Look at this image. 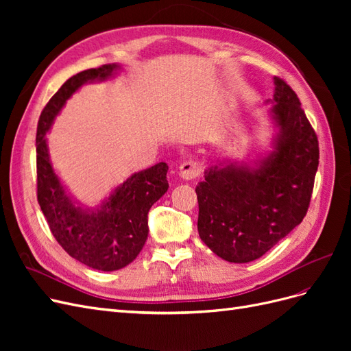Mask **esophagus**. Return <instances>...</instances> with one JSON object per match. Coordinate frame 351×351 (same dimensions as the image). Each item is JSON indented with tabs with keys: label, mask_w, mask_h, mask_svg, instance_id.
Instances as JSON below:
<instances>
[{
	"label": "esophagus",
	"mask_w": 351,
	"mask_h": 351,
	"mask_svg": "<svg viewBox=\"0 0 351 351\" xmlns=\"http://www.w3.org/2000/svg\"><path fill=\"white\" fill-rule=\"evenodd\" d=\"M202 173V168L199 165V162L196 161H184L182 165H180V176H182L184 180H192L199 177Z\"/></svg>",
	"instance_id": "esophagus-1"
}]
</instances>
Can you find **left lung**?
I'll return each mask as SVG.
<instances>
[{
    "label": "left lung",
    "instance_id": "obj_1",
    "mask_svg": "<svg viewBox=\"0 0 351 351\" xmlns=\"http://www.w3.org/2000/svg\"><path fill=\"white\" fill-rule=\"evenodd\" d=\"M275 151L258 168L212 167L196 187L197 231L219 258L246 263L263 256L309 209L319 143L295 92L274 77Z\"/></svg>",
    "mask_w": 351,
    "mask_h": 351
}]
</instances>
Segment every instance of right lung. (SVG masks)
<instances>
[{
  "label": "right lung",
  "mask_w": 351,
  "mask_h": 351,
  "mask_svg": "<svg viewBox=\"0 0 351 351\" xmlns=\"http://www.w3.org/2000/svg\"><path fill=\"white\" fill-rule=\"evenodd\" d=\"M117 69L105 64L71 76L42 110L36 130V195L52 236L71 258L98 271L121 269L136 259L147 239V212L168 189V165L136 173L114 190L97 212L73 205L51 167L45 133L62 105L83 83L104 80Z\"/></svg>",
  "instance_id": "1"
}]
</instances>
